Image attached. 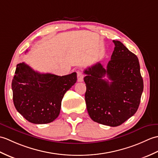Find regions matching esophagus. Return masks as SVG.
I'll return each instance as SVG.
<instances>
[{"label": "esophagus", "mask_w": 158, "mask_h": 158, "mask_svg": "<svg viewBox=\"0 0 158 158\" xmlns=\"http://www.w3.org/2000/svg\"><path fill=\"white\" fill-rule=\"evenodd\" d=\"M77 78H78V82H82L84 80V74L82 72L78 71L77 72Z\"/></svg>", "instance_id": "obj_1"}]
</instances>
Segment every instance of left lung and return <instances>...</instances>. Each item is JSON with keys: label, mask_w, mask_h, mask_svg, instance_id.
I'll list each match as a JSON object with an SVG mask.
<instances>
[{"label": "left lung", "mask_w": 158, "mask_h": 158, "mask_svg": "<svg viewBox=\"0 0 158 158\" xmlns=\"http://www.w3.org/2000/svg\"><path fill=\"white\" fill-rule=\"evenodd\" d=\"M115 44L111 60L104 68L99 62L85 70V101L90 118L110 127L124 123L137 111L143 80L137 57L121 42ZM107 75L108 80L103 79Z\"/></svg>", "instance_id": "1"}]
</instances>
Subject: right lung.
I'll list each match as a JSON object with an SVG mask.
<instances>
[{
	"label": "right lung",
	"mask_w": 158,
	"mask_h": 158,
	"mask_svg": "<svg viewBox=\"0 0 158 158\" xmlns=\"http://www.w3.org/2000/svg\"><path fill=\"white\" fill-rule=\"evenodd\" d=\"M76 80V72L62 76L40 73L20 63L11 84L14 106L31 123H50L58 117L63 97Z\"/></svg>",
	"instance_id": "1"
}]
</instances>
